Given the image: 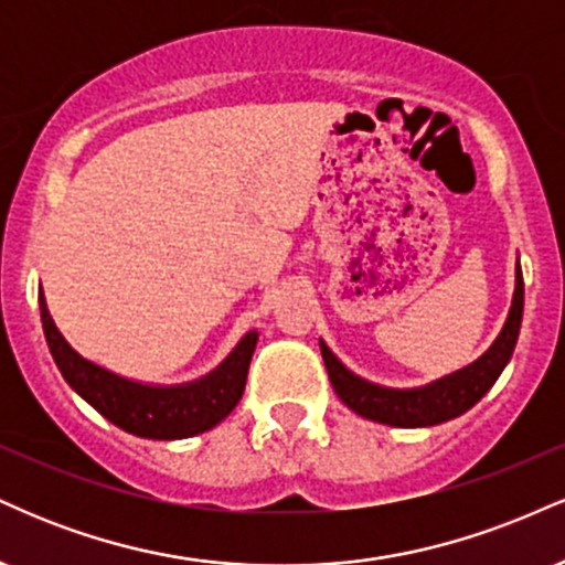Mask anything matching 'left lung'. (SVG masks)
Wrapping results in <instances>:
<instances>
[{"mask_svg":"<svg viewBox=\"0 0 565 565\" xmlns=\"http://www.w3.org/2000/svg\"><path fill=\"white\" fill-rule=\"evenodd\" d=\"M523 319V274L521 263L515 265V291L504 319L502 332L491 342V348L468 366L446 374V377L427 382L419 387H385L377 382L359 377L355 372L342 364L321 340V355L327 364L329 380H332L334 393L350 412L372 419V423L393 425V427H430L446 419L459 417L472 408L486 393L491 391L502 369L508 366L512 350H515L518 332H521Z\"/></svg>","mask_w":565,"mask_h":565,"instance_id":"8db88e82","label":"left lung"}]
</instances>
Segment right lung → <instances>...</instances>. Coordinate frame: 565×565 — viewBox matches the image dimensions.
I'll return each instance as SVG.
<instances>
[{
    "instance_id": "right-lung-1",
    "label": "right lung",
    "mask_w": 565,
    "mask_h": 565,
    "mask_svg": "<svg viewBox=\"0 0 565 565\" xmlns=\"http://www.w3.org/2000/svg\"><path fill=\"white\" fill-rule=\"evenodd\" d=\"M39 310H42L44 340L71 391L79 393L95 412H100L108 423L125 433L153 440L191 438L223 423L242 401L246 372L257 345V329H249L204 377L178 382V385H157V382L121 377L111 369L84 359L55 327L42 291H39Z\"/></svg>"
}]
</instances>
